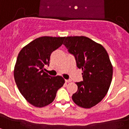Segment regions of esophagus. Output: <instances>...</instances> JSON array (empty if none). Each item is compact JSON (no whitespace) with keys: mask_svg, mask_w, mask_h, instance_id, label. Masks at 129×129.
Returning a JSON list of instances; mask_svg holds the SVG:
<instances>
[{"mask_svg":"<svg viewBox=\"0 0 129 129\" xmlns=\"http://www.w3.org/2000/svg\"><path fill=\"white\" fill-rule=\"evenodd\" d=\"M71 81V79H65V82L66 83H69Z\"/></svg>","mask_w":129,"mask_h":129,"instance_id":"1","label":"esophagus"}]
</instances>
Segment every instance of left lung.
Masks as SVG:
<instances>
[{
  "label": "left lung",
  "instance_id": "1",
  "mask_svg": "<svg viewBox=\"0 0 129 129\" xmlns=\"http://www.w3.org/2000/svg\"><path fill=\"white\" fill-rule=\"evenodd\" d=\"M83 71V81L76 83L78 89L72 95L77 105L90 108L107 93L112 79V66L105 48L85 36L67 37L64 42Z\"/></svg>",
  "mask_w": 129,
  "mask_h": 129
}]
</instances>
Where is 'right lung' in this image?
Listing matches in <instances>:
<instances>
[{"label": "right lung", "mask_w": 129, "mask_h": 129, "mask_svg": "<svg viewBox=\"0 0 129 129\" xmlns=\"http://www.w3.org/2000/svg\"><path fill=\"white\" fill-rule=\"evenodd\" d=\"M64 37L44 36L22 48L17 58L14 78L20 93L31 105L42 108L55 99L64 83L61 76L51 77L44 71L50 55L63 44Z\"/></svg>", "instance_id": "add662e5"}]
</instances>
